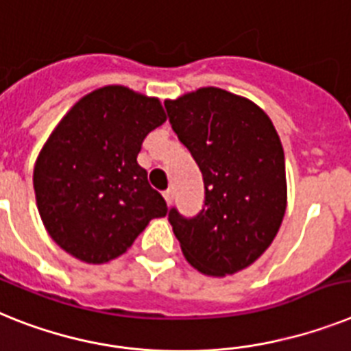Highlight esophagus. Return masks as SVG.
Returning <instances> with one entry per match:
<instances>
[{
  "label": "esophagus",
  "instance_id": "1",
  "mask_svg": "<svg viewBox=\"0 0 351 351\" xmlns=\"http://www.w3.org/2000/svg\"><path fill=\"white\" fill-rule=\"evenodd\" d=\"M173 198H175V191L173 189L164 191V199H166L167 205H171V203H173Z\"/></svg>",
  "mask_w": 351,
  "mask_h": 351
}]
</instances>
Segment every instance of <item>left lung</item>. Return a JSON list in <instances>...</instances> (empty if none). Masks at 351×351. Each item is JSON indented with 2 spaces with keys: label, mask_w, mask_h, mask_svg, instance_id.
Returning a JSON list of instances; mask_svg holds the SVG:
<instances>
[{
  "label": "left lung",
  "mask_w": 351,
  "mask_h": 351,
  "mask_svg": "<svg viewBox=\"0 0 351 351\" xmlns=\"http://www.w3.org/2000/svg\"><path fill=\"white\" fill-rule=\"evenodd\" d=\"M164 105L205 184L198 216L169 212L173 232L194 269L234 275L269 248L284 219L287 182L280 137L258 105L225 89L202 87Z\"/></svg>",
  "instance_id": "1"
}]
</instances>
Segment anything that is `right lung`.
<instances>
[{
  "label": "right lung",
  "mask_w": 351,
  "mask_h": 351,
  "mask_svg": "<svg viewBox=\"0 0 351 351\" xmlns=\"http://www.w3.org/2000/svg\"><path fill=\"white\" fill-rule=\"evenodd\" d=\"M167 119L158 98L105 85L69 108L34 167L37 208L49 237L87 264L130 248L167 205L137 164L144 137Z\"/></svg>",
  "instance_id": "obj_1"
}]
</instances>
